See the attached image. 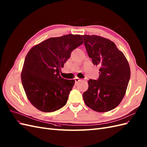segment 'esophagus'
<instances>
[{
    "instance_id": "obj_1",
    "label": "esophagus",
    "mask_w": 147,
    "mask_h": 147,
    "mask_svg": "<svg viewBox=\"0 0 147 147\" xmlns=\"http://www.w3.org/2000/svg\"><path fill=\"white\" fill-rule=\"evenodd\" d=\"M75 82H78L81 81V79H80V78H78L76 77V78H75Z\"/></svg>"
}]
</instances>
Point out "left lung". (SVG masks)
Returning a JSON list of instances; mask_svg holds the SVG:
<instances>
[{"mask_svg": "<svg viewBox=\"0 0 147 147\" xmlns=\"http://www.w3.org/2000/svg\"><path fill=\"white\" fill-rule=\"evenodd\" d=\"M82 36L93 65L100 67L98 80H88L83 100L95 111H109L120 104L125 94L130 77L128 61L109 39L96 35Z\"/></svg>", "mask_w": 147, "mask_h": 147, "instance_id": "8db88e82", "label": "left lung"}]
</instances>
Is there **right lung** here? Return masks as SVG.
Wrapping results in <instances>:
<instances>
[{
  "instance_id": "obj_1",
  "label": "right lung",
  "mask_w": 147,
  "mask_h": 147,
  "mask_svg": "<svg viewBox=\"0 0 147 147\" xmlns=\"http://www.w3.org/2000/svg\"><path fill=\"white\" fill-rule=\"evenodd\" d=\"M80 35L50 38L33 46L23 64L21 79L28 100L42 112L55 111L65 105L74 80L60 75L71 53L83 41Z\"/></svg>"
}]
</instances>
